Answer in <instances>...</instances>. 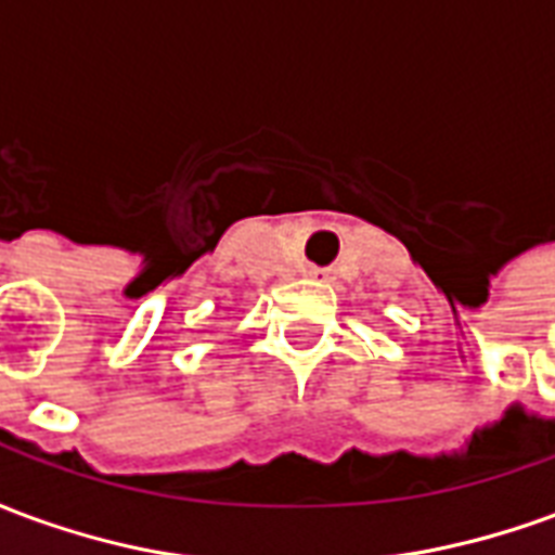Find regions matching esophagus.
I'll return each mask as SVG.
<instances>
[{
	"mask_svg": "<svg viewBox=\"0 0 555 555\" xmlns=\"http://www.w3.org/2000/svg\"><path fill=\"white\" fill-rule=\"evenodd\" d=\"M309 276H312V279H324V270H318V267H312V270H309Z\"/></svg>",
	"mask_w": 555,
	"mask_h": 555,
	"instance_id": "34e87169",
	"label": "esophagus"
}]
</instances>
